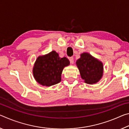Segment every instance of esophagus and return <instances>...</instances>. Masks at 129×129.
I'll list each match as a JSON object with an SVG mask.
<instances>
[{"label": "esophagus", "mask_w": 129, "mask_h": 129, "mask_svg": "<svg viewBox=\"0 0 129 129\" xmlns=\"http://www.w3.org/2000/svg\"><path fill=\"white\" fill-rule=\"evenodd\" d=\"M69 59V61H70V62H71V64H73L74 63V58H73V57H70Z\"/></svg>", "instance_id": "obj_1"}]
</instances>
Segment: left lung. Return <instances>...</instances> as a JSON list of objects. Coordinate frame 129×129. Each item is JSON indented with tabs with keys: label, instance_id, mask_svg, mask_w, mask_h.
<instances>
[{
	"label": "left lung",
	"instance_id": "obj_1",
	"mask_svg": "<svg viewBox=\"0 0 129 129\" xmlns=\"http://www.w3.org/2000/svg\"><path fill=\"white\" fill-rule=\"evenodd\" d=\"M76 65L79 69L81 77L85 82L95 84L101 80L103 75V64L88 53L81 54Z\"/></svg>",
	"mask_w": 129,
	"mask_h": 129
}]
</instances>
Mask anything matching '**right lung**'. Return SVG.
Masks as SVG:
<instances>
[{"label": "right lung", "instance_id": "right-lung-1", "mask_svg": "<svg viewBox=\"0 0 129 129\" xmlns=\"http://www.w3.org/2000/svg\"><path fill=\"white\" fill-rule=\"evenodd\" d=\"M69 64L67 58L60 57L58 54L53 51L37 58L33 68L34 77L41 85H53L61 81L62 70Z\"/></svg>", "mask_w": 129, "mask_h": 129}]
</instances>
